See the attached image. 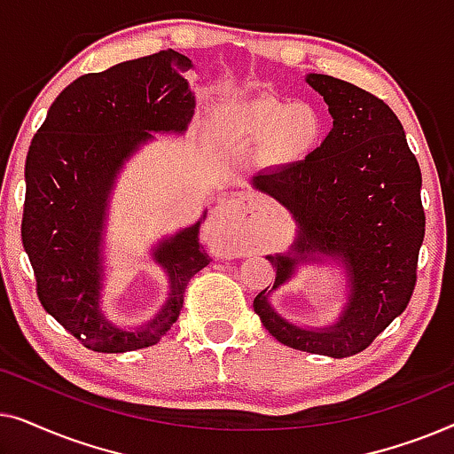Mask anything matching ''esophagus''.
Returning <instances> with one entry per match:
<instances>
[{"label":"esophagus","instance_id":"esophagus-1","mask_svg":"<svg viewBox=\"0 0 454 454\" xmlns=\"http://www.w3.org/2000/svg\"><path fill=\"white\" fill-rule=\"evenodd\" d=\"M208 223L225 233V244H238V235L250 225L247 210L239 200H221L208 216Z\"/></svg>","mask_w":454,"mask_h":454}]
</instances>
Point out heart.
<instances>
[{
	"instance_id": "1",
	"label": "heart",
	"mask_w": 454,
	"mask_h": 454,
	"mask_svg": "<svg viewBox=\"0 0 454 454\" xmlns=\"http://www.w3.org/2000/svg\"><path fill=\"white\" fill-rule=\"evenodd\" d=\"M221 129L231 138H270L272 157L297 160L318 146L325 120L309 103H256L246 115L221 120Z\"/></svg>"
}]
</instances>
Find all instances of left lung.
Here are the masks:
<instances>
[{
  "instance_id": "1",
  "label": "left lung",
  "mask_w": 454,
  "mask_h": 454,
  "mask_svg": "<svg viewBox=\"0 0 454 454\" xmlns=\"http://www.w3.org/2000/svg\"><path fill=\"white\" fill-rule=\"evenodd\" d=\"M306 82L325 97L333 129L303 160L252 179L297 225L289 252L266 256L277 278L254 297V312L278 343L340 359L364 351L411 300L426 233L421 171L382 98L326 74H308ZM325 259L348 272L346 308L325 329L297 327L270 306V294L300 263Z\"/></svg>"
}]
</instances>
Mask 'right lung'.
I'll list each match as a JSON object with an SVG mask.
<instances>
[{
  "label": "right lung",
  "mask_w": 454,
  "mask_h": 454,
  "mask_svg": "<svg viewBox=\"0 0 454 454\" xmlns=\"http://www.w3.org/2000/svg\"><path fill=\"white\" fill-rule=\"evenodd\" d=\"M192 61L167 49L84 74L66 86L30 142L24 179L22 246L36 295L67 333L98 353L157 345L184 308L190 278L210 262L200 223L153 247L169 278V297L136 328L111 322L101 309L103 229L109 194L121 167L159 134H184L196 98L185 72Z\"/></svg>",
  "instance_id": "right-lung-1"
}]
</instances>
